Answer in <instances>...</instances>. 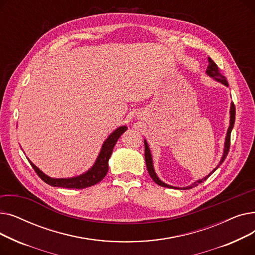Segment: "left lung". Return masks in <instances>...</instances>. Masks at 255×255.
Instances as JSON below:
<instances>
[{
    "label": "left lung",
    "mask_w": 255,
    "mask_h": 255,
    "mask_svg": "<svg viewBox=\"0 0 255 255\" xmlns=\"http://www.w3.org/2000/svg\"><path fill=\"white\" fill-rule=\"evenodd\" d=\"M206 73L208 76L214 78L215 80H217L218 83H221L222 85H224L225 87H229V84H227V80L226 78L219 72V69H218V66L215 64V62H214L211 58H209V65H208V69L206 70ZM230 114H231V120H230V127L229 129H227V132H226V136H225V142H224V151H223V155L221 157V160L219 164L214 168L208 176H206L205 178L203 179H199L197 181H195L194 183H192L191 185L189 186H186V187H183V188H180V187H175V186H170L164 182H162L161 180H160L158 178V176L156 175L155 172V169H154V165H153V159H152V155H151V151H150V148H149V144L148 142H146V140L144 139L143 142H144V158H145V164H146V168H148V171H149V175L150 177L153 179V181L160 185L162 187H166V188H176V189H183V190H187V189H191L193 188V187H196L198 184L203 183L204 181H206L212 173L215 171L219 166L220 164H222V162L225 160L227 154H229V151H230V145H231V133H232V130L234 128V125H235V119H236V107H235V104L234 102L231 103V111H230Z\"/></svg>",
    "instance_id": "left-lung-1"
}]
</instances>
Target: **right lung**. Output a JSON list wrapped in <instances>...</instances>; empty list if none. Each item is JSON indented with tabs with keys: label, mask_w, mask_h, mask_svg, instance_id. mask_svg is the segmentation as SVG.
<instances>
[{
	"label": "right lung",
	"mask_w": 255,
	"mask_h": 255,
	"mask_svg": "<svg viewBox=\"0 0 255 255\" xmlns=\"http://www.w3.org/2000/svg\"><path fill=\"white\" fill-rule=\"evenodd\" d=\"M127 130L126 126H121L117 128L114 132L107 137L99 152V155L96 159L95 163H94L91 168H89L86 172L82 173L79 176L71 177V178H50L43 171L40 170L32 161L31 163L34 170L37 172V175L41 178L46 184L52 186V187H62V188H71V189H84L87 187H91L93 185H96L99 183L105 176L107 171H109V160L112 156L114 146L116 142L118 141L119 137L123 134V133Z\"/></svg>",
	"instance_id": "add662e5"
}]
</instances>
